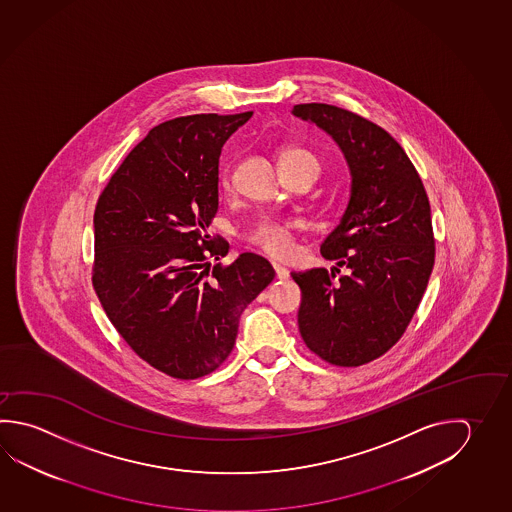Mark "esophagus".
Returning a JSON list of instances; mask_svg holds the SVG:
<instances>
[{
	"label": "esophagus",
	"instance_id": "obj_1",
	"mask_svg": "<svg viewBox=\"0 0 512 512\" xmlns=\"http://www.w3.org/2000/svg\"><path fill=\"white\" fill-rule=\"evenodd\" d=\"M272 267H274V272H276V278L281 279V281L289 279V270L285 269V267H281L279 263H272Z\"/></svg>",
	"mask_w": 512,
	"mask_h": 512
}]
</instances>
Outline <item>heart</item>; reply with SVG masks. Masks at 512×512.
I'll return each instance as SVG.
<instances>
[{"label":"heart","instance_id":"1","mask_svg":"<svg viewBox=\"0 0 512 512\" xmlns=\"http://www.w3.org/2000/svg\"><path fill=\"white\" fill-rule=\"evenodd\" d=\"M279 166L283 171H308L314 180L321 175V160L314 151L301 146H289L279 155ZM220 187L223 191L233 189V175L229 169H222L220 173ZM301 223L294 220H274V218H261L254 223L251 231L247 233V240L256 249L269 254L272 258L285 260L296 254L298 247V233Z\"/></svg>","mask_w":512,"mask_h":512}]
</instances>
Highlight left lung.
Wrapping results in <instances>:
<instances>
[{
	"label": "left lung",
	"instance_id": "left-lung-1",
	"mask_svg": "<svg viewBox=\"0 0 512 512\" xmlns=\"http://www.w3.org/2000/svg\"><path fill=\"white\" fill-rule=\"evenodd\" d=\"M294 115L334 137L352 171L341 223L321 245L334 267L292 272L301 289L299 334L325 363L355 368L386 354L406 332L435 265L424 184L390 133L332 104H296Z\"/></svg>",
	"mask_w": 512,
	"mask_h": 512
}]
</instances>
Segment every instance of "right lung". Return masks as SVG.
<instances>
[{"label":"right lung","instance_id":"add662e5","mask_svg":"<svg viewBox=\"0 0 512 512\" xmlns=\"http://www.w3.org/2000/svg\"><path fill=\"white\" fill-rule=\"evenodd\" d=\"M252 112L162 122L122 160L95 205L92 285L115 330L142 361L173 379L214 372L233 352L240 316L274 279L243 252L231 265L218 211L225 140Z\"/></svg>","mask_w":512,"mask_h":512}]
</instances>
